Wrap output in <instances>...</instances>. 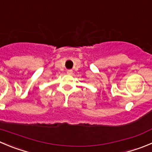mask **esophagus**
Masks as SVG:
<instances>
[{
	"label": "esophagus",
	"instance_id": "1",
	"mask_svg": "<svg viewBox=\"0 0 152 152\" xmlns=\"http://www.w3.org/2000/svg\"><path fill=\"white\" fill-rule=\"evenodd\" d=\"M66 73H67L68 75H72L73 74V70H72V69H67V70H66Z\"/></svg>",
	"mask_w": 152,
	"mask_h": 152
}]
</instances>
